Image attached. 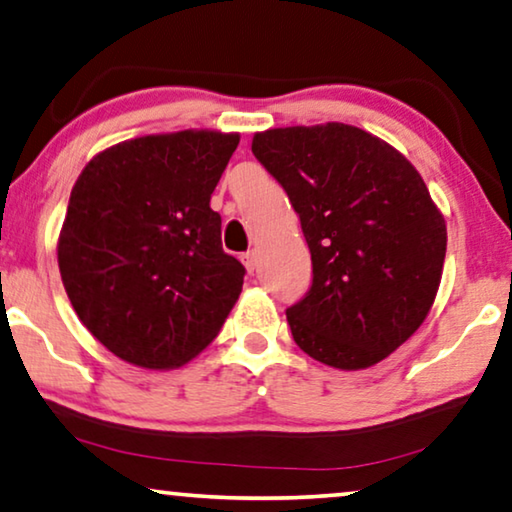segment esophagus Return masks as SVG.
I'll list each match as a JSON object with an SVG mask.
<instances>
[{"mask_svg": "<svg viewBox=\"0 0 512 512\" xmlns=\"http://www.w3.org/2000/svg\"><path fill=\"white\" fill-rule=\"evenodd\" d=\"M241 259H243V264H246L248 273H255V271H257V264H259V259H257V253H255V250H250V253L243 255Z\"/></svg>", "mask_w": 512, "mask_h": 512, "instance_id": "1", "label": "esophagus"}]
</instances>
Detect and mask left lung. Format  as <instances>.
<instances>
[{"label":"left lung","instance_id":"8db88e82","mask_svg":"<svg viewBox=\"0 0 512 512\" xmlns=\"http://www.w3.org/2000/svg\"><path fill=\"white\" fill-rule=\"evenodd\" d=\"M253 154L299 213L312 287L287 308L315 361L365 370L404 345L437 299L446 220L398 149L363 128H269Z\"/></svg>","mask_w":512,"mask_h":512}]
</instances>
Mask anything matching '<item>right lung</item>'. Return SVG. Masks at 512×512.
<instances>
[{
	"label": "right lung",
	"mask_w": 512,
	"mask_h": 512,
	"mask_svg": "<svg viewBox=\"0 0 512 512\" xmlns=\"http://www.w3.org/2000/svg\"><path fill=\"white\" fill-rule=\"evenodd\" d=\"M239 133L188 128L103 149L71 190L57 262L73 310L121 361L186 365L234 308L243 264L223 250L211 193Z\"/></svg>",
	"instance_id": "add662e5"
}]
</instances>
